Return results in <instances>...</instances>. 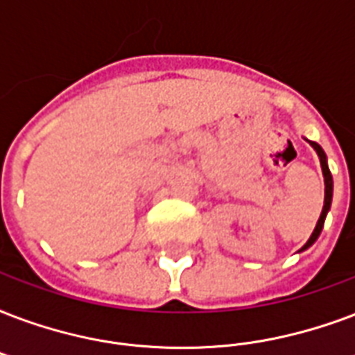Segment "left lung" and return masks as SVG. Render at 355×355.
Wrapping results in <instances>:
<instances>
[{"instance_id":"left-lung-1","label":"left lung","mask_w":355,"mask_h":355,"mask_svg":"<svg viewBox=\"0 0 355 355\" xmlns=\"http://www.w3.org/2000/svg\"><path fill=\"white\" fill-rule=\"evenodd\" d=\"M307 141H309V139H307ZM309 145L315 148V153L318 154V159H320V167H322V175H324V186H326V189H324V207H322L320 218H318V221H316L315 231H313L311 238L307 240V242H305V245L300 251H305L307 248H311V245H313L316 240H318V236H320V232H322V227H324V221H326V216H328L329 208H331V199H334V178H331V173H329L328 156H326L324 148H322L318 143L309 141Z\"/></svg>"}]
</instances>
